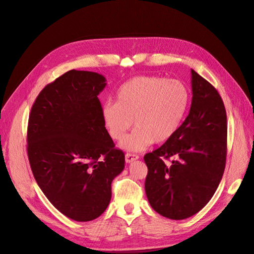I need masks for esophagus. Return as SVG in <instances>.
Wrapping results in <instances>:
<instances>
[{"label": "esophagus", "mask_w": 254, "mask_h": 254, "mask_svg": "<svg viewBox=\"0 0 254 254\" xmlns=\"http://www.w3.org/2000/svg\"><path fill=\"white\" fill-rule=\"evenodd\" d=\"M138 159V155H135V154H130V153H127L126 154V161L127 164L132 163V161Z\"/></svg>", "instance_id": "obj_1"}]
</instances>
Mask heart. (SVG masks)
Listing matches in <instances>:
<instances>
[{"mask_svg":"<svg viewBox=\"0 0 254 254\" xmlns=\"http://www.w3.org/2000/svg\"><path fill=\"white\" fill-rule=\"evenodd\" d=\"M117 102H106L101 116L108 133L121 142L134 124L136 127L122 144L127 150H143L153 142L164 143L179 130L191 94L179 79L138 75L117 90Z\"/></svg>","mask_w":254,"mask_h":254,"instance_id":"heart-1","label":"heart"}]
</instances>
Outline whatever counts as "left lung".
<instances>
[{
  "label": "left lung",
  "instance_id": "obj_1",
  "mask_svg": "<svg viewBox=\"0 0 254 254\" xmlns=\"http://www.w3.org/2000/svg\"><path fill=\"white\" fill-rule=\"evenodd\" d=\"M192 104L179 130L144 156L148 172L145 192L161 216L185 219L199 212L222 180L227 156V116L222 97L195 71ZM174 158L170 165L163 160Z\"/></svg>",
  "mask_w": 254,
  "mask_h": 254
}]
</instances>
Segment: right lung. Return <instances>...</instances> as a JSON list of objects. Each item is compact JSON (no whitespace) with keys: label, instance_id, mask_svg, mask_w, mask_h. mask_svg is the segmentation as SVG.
<instances>
[{"label":"right lung","instance_id":"right-lung-1","mask_svg":"<svg viewBox=\"0 0 254 254\" xmlns=\"http://www.w3.org/2000/svg\"><path fill=\"white\" fill-rule=\"evenodd\" d=\"M102 75L71 69L38 95L28 120L27 154L38 186L66 217L89 222L105 212L124 153L105 127Z\"/></svg>","mask_w":254,"mask_h":254}]
</instances>
